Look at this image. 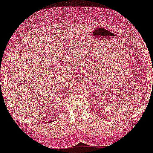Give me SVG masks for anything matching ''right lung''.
I'll list each match as a JSON object with an SVG mask.
<instances>
[{"label": "right lung", "mask_w": 153, "mask_h": 153, "mask_svg": "<svg viewBox=\"0 0 153 153\" xmlns=\"http://www.w3.org/2000/svg\"><path fill=\"white\" fill-rule=\"evenodd\" d=\"M47 123H49V122H47Z\"/></svg>", "instance_id": "1"}]
</instances>
